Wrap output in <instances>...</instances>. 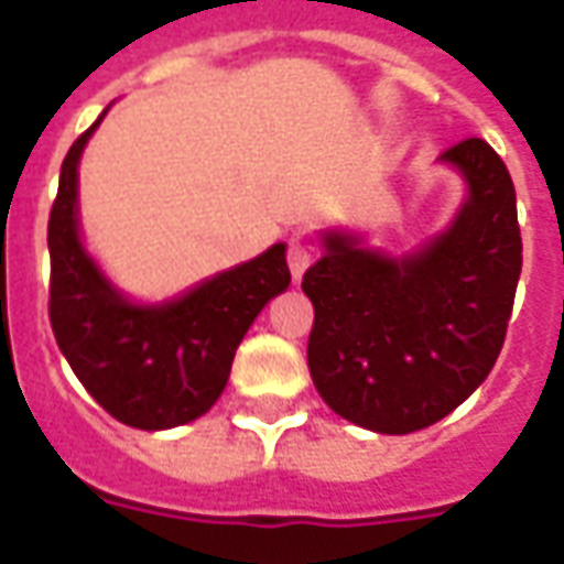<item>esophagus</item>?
I'll return each instance as SVG.
<instances>
[{"mask_svg": "<svg viewBox=\"0 0 564 564\" xmlns=\"http://www.w3.org/2000/svg\"><path fill=\"white\" fill-rule=\"evenodd\" d=\"M311 259H314V247L307 245L305 238H293L290 247H286V262H290V271H293L295 281L305 274V269L311 265Z\"/></svg>", "mask_w": 564, "mask_h": 564, "instance_id": "1", "label": "esophagus"}]
</instances>
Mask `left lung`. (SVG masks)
<instances>
[{
	"mask_svg": "<svg viewBox=\"0 0 564 564\" xmlns=\"http://www.w3.org/2000/svg\"><path fill=\"white\" fill-rule=\"evenodd\" d=\"M468 181L449 232L390 259L354 235H326V257L302 278L314 302L307 368L332 411L408 435L444 420L496 366L522 269L517 193L484 139L441 153Z\"/></svg>",
	"mask_w": 564,
	"mask_h": 564,
	"instance_id": "8db88e82",
	"label": "left lung"
}]
</instances>
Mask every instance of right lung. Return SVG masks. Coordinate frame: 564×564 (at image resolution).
Here are the masks:
<instances>
[{
    "label": "right lung",
    "instance_id": "obj_1",
    "mask_svg": "<svg viewBox=\"0 0 564 564\" xmlns=\"http://www.w3.org/2000/svg\"><path fill=\"white\" fill-rule=\"evenodd\" d=\"M99 120L68 148L59 172L47 220V314L84 390L120 423L156 432L196 420L220 399L250 323L290 286L286 247H269L169 305H129L78 238V160Z\"/></svg>",
    "mask_w": 564,
    "mask_h": 564
}]
</instances>
